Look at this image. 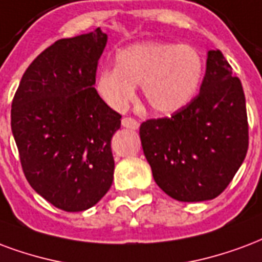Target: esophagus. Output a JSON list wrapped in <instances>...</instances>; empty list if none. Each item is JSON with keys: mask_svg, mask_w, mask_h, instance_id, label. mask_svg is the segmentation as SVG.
Instances as JSON below:
<instances>
[{"mask_svg": "<svg viewBox=\"0 0 262 262\" xmlns=\"http://www.w3.org/2000/svg\"><path fill=\"white\" fill-rule=\"evenodd\" d=\"M122 126H125V127H127V129H133V130H136V129H139L140 123H139L136 119H133V118L125 116V118H122Z\"/></svg>", "mask_w": 262, "mask_h": 262, "instance_id": "1", "label": "esophagus"}]
</instances>
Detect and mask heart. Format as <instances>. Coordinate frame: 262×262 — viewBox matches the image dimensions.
<instances>
[{
    "label": "heart",
    "instance_id": "heart-1",
    "mask_svg": "<svg viewBox=\"0 0 262 262\" xmlns=\"http://www.w3.org/2000/svg\"><path fill=\"white\" fill-rule=\"evenodd\" d=\"M203 75L204 59L194 47L143 41L116 52L115 67L97 73L96 89L110 108L123 111L140 84L147 104L158 114L169 115L194 98Z\"/></svg>",
    "mask_w": 262,
    "mask_h": 262
}]
</instances>
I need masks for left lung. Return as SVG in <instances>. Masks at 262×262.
I'll list each match as a JSON object with an SVG mask.
<instances>
[{"label":"left lung","instance_id":"8db88e82","mask_svg":"<svg viewBox=\"0 0 262 262\" xmlns=\"http://www.w3.org/2000/svg\"><path fill=\"white\" fill-rule=\"evenodd\" d=\"M156 183L178 201L212 200L228 187L249 148L246 98L220 50L207 57L200 93L173 115L140 126Z\"/></svg>","mask_w":262,"mask_h":262}]
</instances>
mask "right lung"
<instances>
[{"instance_id":"add662e5","label":"right lung","mask_w":262,"mask_h":262,"mask_svg":"<svg viewBox=\"0 0 262 262\" xmlns=\"http://www.w3.org/2000/svg\"><path fill=\"white\" fill-rule=\"evenodd\" d=\"M106 34L61 38L23 73L11 110V127L23 173L59 210L96 205L114 179L111 139L122 116L94 89Z\"/></svg>"}]
</instances>
